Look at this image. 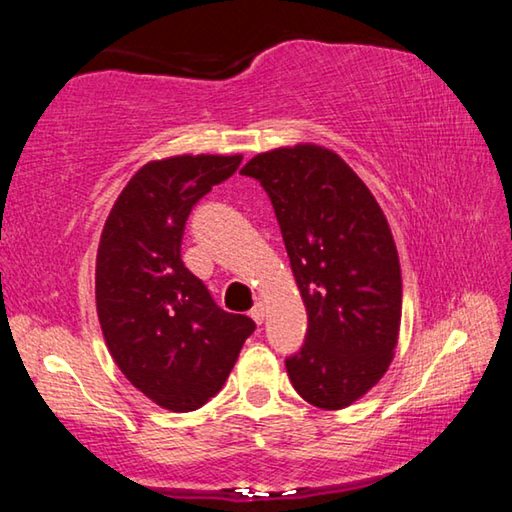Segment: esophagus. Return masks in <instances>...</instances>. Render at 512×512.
Segmentation results:
<instances>
[{
  "mask_svg": "<svg viewBox=\"0 0 512 512\" xmlns=\"http://www.w3.org/2000/svg\"><path fill=\"white\" fill-rule=\"evenodd\" d=\"M250 318H253L257 325L264 323V305H262V302H257V305L250 309Z\"/></svg>",
  "mask_w": 512,
  "mask_h": 512,
  "instance_id": "1",
  "label": "esophagus"
}]
</instances>
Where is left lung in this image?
<instances>
[{
    "label": "left lung",
    "mask_w": 512,
    "mask_h": 512,
    "mask_svg": "<svg viewBox=\"0 0 512 512\" xmlns=\"http://www.w3.org/2000/svg\"><path fill=\"white\" fill-rule=\"evenodd\" d=\"M241 173L271 198L307 307L305 343L284 361L291 384L318 409H345L384 375L400 332L402 275L386 216L323 146L259 153Z\"/></svg>",
    "instance_id": "obj_1"
}]
</instances>
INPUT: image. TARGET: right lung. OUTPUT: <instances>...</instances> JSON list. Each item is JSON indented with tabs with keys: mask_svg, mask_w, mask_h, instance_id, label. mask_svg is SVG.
Segmentation results:
<instances>
[{
	"mask_svg": "<svg viewBox=\"0 0 512 512\" xmlns=\"http://www.w3.org/2000/svg\"><path fill=\"white\" fill-rule=\"evenodd\" d=\"M241 155L155 160L128 180L103 225L97 311L126 379L169 411L221 391L255 323L216 305L180 259L192 207L239 169Z\"/></svg>",
	"mask_w": 512,
	"mask_h": 512,
	"instance_id": "right-lung-1",
	"label": "right lung"
}]
</instances>
